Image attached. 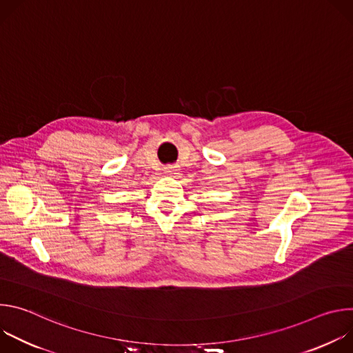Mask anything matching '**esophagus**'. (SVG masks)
Segmentation results:
<instances>
[{
	"label": "esophagus",
	"instance_id": "34e87169",
	"mask_svg": "<svg viewBox=\"0 0 353 353\" xmlns=\"http://www.w3.org/2000/svg\"><path fill=\"white\" fill-rule=\"evenodd\" d=\"M176 172H177V169H176L174 166H172V165H169V166H166V168H165V173H166V174H169V176L176 174Z\"/></svg>",
	"mask_w": 353,
	"mask_h": 353
}]
</instances>
